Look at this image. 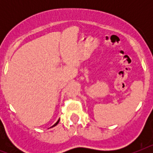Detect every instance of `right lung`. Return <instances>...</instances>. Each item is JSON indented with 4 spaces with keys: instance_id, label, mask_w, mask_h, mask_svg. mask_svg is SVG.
Returning a JSON list of instances; mask_svg holds the SVG:
<instances>
[{
    "instance_id": "1",
    "label": "right lung",
    "mask_w": 153,
    "mask_h": 153,
    "mask_svg": "<svg viewBox=\"0 0 153 153\" xmlns=\"http://www.w3.org/2000/svg\"><path fill=\"white\" fill-rule=\"evenodd\" d=\"M59 121H60V120H58V121H57V122H56V123L54 124V125L53 126H51V127H53V126H56V125H57V124H58V123H59Z\"/></svg>"
}]
</instances>
